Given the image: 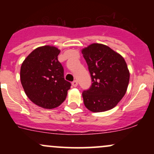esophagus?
Masks as SVG:
<instances>
[{
	"mask_svg": "<svg viewBox=\"0 0 154 154\" xmlns=\"http://www.w3.org/2000/svg\"><path fill=\"white\" fill-rule=\"evenodd\" d=\"M72 86H73V87H77V85H78V82H77V80H74L73 82H72Z\"/></svg>",
	"mask_w": 154,
	"mask_h": 154,
	"instance_id": "esophagus-1",
	"label": "esophagus"
}]
</instances>
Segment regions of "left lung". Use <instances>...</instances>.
<instances>
[{"instance_id": "1", "label": "left lung", "mask_w": 154, "mask_h": 154, "mask_svg": "<svg viewBox=\"0 0 154 154\" xmlns=\"http://www.w3.org/2000/svg\"><path fill=\"white\" fill-rule=\"evenodd\" d=\"M91 73L92 85L82 93L85 107L103 112L117 105L126 93L130 72L126 61L107 45L93 43L82 50Z\"/></svg>"}]
</instances>
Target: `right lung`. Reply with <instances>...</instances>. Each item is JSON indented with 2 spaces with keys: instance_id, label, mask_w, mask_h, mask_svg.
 <instances>
[{
  "instance_id": "obj_1",
  "label": "right lung",
  "mask_w": 154,
  "mask_h": 154,
  "mask_svg": "<svg viewBox=\"0 0 154 154\" xmlns=\"http://www.w3.org/2000/svg\"><path fill=\"white\" fill-rule=\"evenodd\" d=\"M60 50L53 45L35 48L22 63L20 80L26 96L43 109L58 107L66 99L71 83L63 77L58 60Z\"/></svg>"
}]
</instances>
